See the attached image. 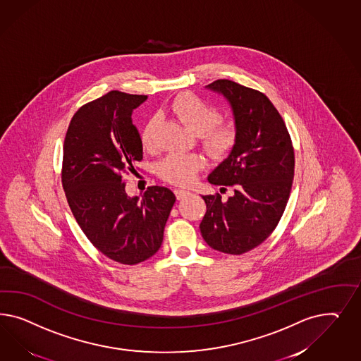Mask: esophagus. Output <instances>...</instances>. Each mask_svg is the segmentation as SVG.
<instances>
[{"label":"esophagus","mask_w":361,"mask_h":361,"mask_svg":"<svg viewBox=\"0 0 361 361\" xmlns=\"http://www.w3.org/2000/svg\"><path fill=\"white\" fill-rule=\"evenodd\" d=\"M175 195L177 197V200H183L184 197L189 196L190 192L185 190V189H176Z\"/></svg>","instance_id":"esophagus-1"}]
</instances>
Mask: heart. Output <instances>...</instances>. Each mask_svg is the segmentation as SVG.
<instances>
[{
	"label": "heart",
	"instance_id": "1",
	"mask_svg": "<svg viewBox=\"0 0 361 361\" xmlns=\"http://www.w3.org/2000/svg\"><path fill=\"white\" fill-rule=\"evenodd\" d=\"M169 111L189 131L198 133L202 147L213 157H224L237 142V127L233 121H216L219 111L193 95H180L172 102ZM156 119L151 118L140 133L144 148L152 147V133ZM204 160L196 153H169L159 163V175L176 185L190 184Z\"/></svg>",
	"mask_w": 361,
	"mask_h": 361
}]
</instances>
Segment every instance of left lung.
<instances>
[{"label":"left lung","instance_id":"1","mask_svg":"<svg viewBox=\"0 0 361 361\" xmlns=\"http://www.w3.org/2000/svg\"><path fill=\"white\" fill-rule=\"evenodd\" d=\"M207 88L228 100L237 142L208 176L210 184L233 186L234 195L226 201L219 195L202 196L207 213L200 230L212 249L240 255L259 246L282 217L294 180V148L264 94L229 79Z\"/></svg>","mask_w":361,"mask_h":361}]
</instances>
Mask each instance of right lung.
Instances as JSON below:
<instances>
[{"instance_id":"add662e5","label":"right lung","mask_w":361,"mask_h":361,"mask_svg":"<svg viewBox=\"0 0 361 361\" xmlns=\"http://www.w3.org/2000/svg\"><path fill=\"white\" fill-rule=\"evenodd\" d=\"M145 95L109 91L78 109L63 144L62 184L78 225L109 259L136 264L161 246L173 192L149 186L130 197L121 180L142 159L140 133L132 112Z\"/></svg>"}]
</instances>
